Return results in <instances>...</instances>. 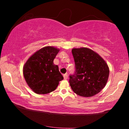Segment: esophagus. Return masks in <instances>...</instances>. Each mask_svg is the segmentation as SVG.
I'll return each mask as SVG.
<instances>
[{
	"instance_id": "34e87169",
	"label": "esophagus",
	"mask_w": 129,
	"mask_h": 129,
	"mask_svg": "<svg viewBox=\"0 0 129 129\" xmlns=\"http://www.w3.org/2000/svg\"><path fill=\"white\" fill-rule=\"evenodd\" d=\"M63 76H64V78L65 80H67V78H68V75L66 73V74H64V75H63Z\"/></svg>"
}]
</instances>
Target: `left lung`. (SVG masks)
I'll list each match as a JSON object with an SVG mask.
<instances>
[{
  "label": "left lung",
  "mask_w": 129,
  "mask_h": 129,
  "mask_svg": "<svg viewBox=\"0 0 129 129\" xmlns=\"http://www.w3.org/2000/svg\"><path fill=\"white\" fill-rule=\"evenodd\" d=\"M76 71L69 76V84L73 91L81 97H92L105 86L109 68L99 54L88 48L72 50Z\"/></svg>",
  "instance_id": "8db88e82"
}]
</instances>
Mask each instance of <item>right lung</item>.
I'll return each instance as SVG.
<instances>
[{"mask_svg":"<svg viewBox=\"0 0 129 129\" xmlns=\"http://www.w3.org/2000/svg\"><path fill=\"white\" fill-rule=\"evenodd\" d=\"M60 49L51 46L36 51L23 67V75L29 88L35 93L45 94L54 91L63 80L53 60Z\"/></svg>","mask_w":129,"mask_h":129,"instance_id":"add662e5","label":"right lung"}]
</instances>
